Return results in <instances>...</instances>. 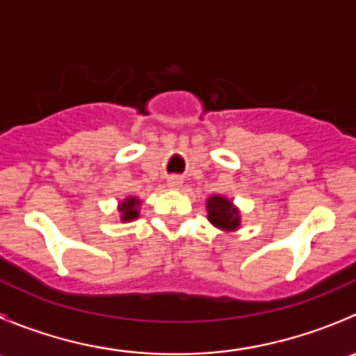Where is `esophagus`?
<instances>
[{"label":"esophagus","instance_id":"obj_1","mask_svg":"<svg viewBox=\"0 0 356 356\" xmlns=\"http://www.w3.org/2000/svg\"><path fill=\"white\" fill-rule=\"evenodd\" d=\"M182 177L181 175H172V177H168V181H167V186L170 189H179L182 186Z\"/></svg>","mask_w":356,"mask_h":356}]
</instances>
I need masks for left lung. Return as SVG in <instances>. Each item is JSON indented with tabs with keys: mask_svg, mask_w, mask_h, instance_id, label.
<instances>
[{
	"mask_svg": "<svg viewBox=\"0 0 356 356\" xmlns=\"http://www.w3.org/2000/svg\"><path fill=\"white\" fill-rule=\"evenodd\" d=\"M208 220L222 231H236L239 227V211L224 196H210L207 201Z\"/></svg>",
	"mask_w": 356,
	"mask_h": 356,
	"instance_id": "8db88e82",
	"label": "left lung"
}]
</instances>
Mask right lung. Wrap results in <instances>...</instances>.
Segmentation results:
<instances>
[{
	"label": "right lung",
	"instance_id": "obj_1",
	"mask_svg": "<svg viewBox=\"0 0 356 356\" xmlns=\"http://www.w3.org/2000/svg\"><path fill=\"white\" fill-rule=\"evenodd\" d=\"M139 203L141 201L138 198H127L125 201H122L120 207H118V211L122 213V222H131L139 217Z\"/></svg>",
	"mask_w": 356,
	"mask_h": 356
}]
</instances>
